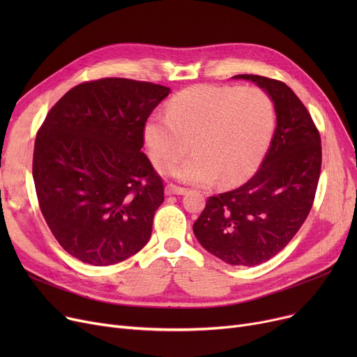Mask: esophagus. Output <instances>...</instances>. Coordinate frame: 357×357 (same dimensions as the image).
Segmentation results:
<instances>
[{"instance_id": "obj_1", "label": "esophagus", "mask_w": 357, "mask_h": 357, "mask_svg": "<svg viewBox=\"0 0 357 357\" xmlns=\"http://www.w3.org/2000/svg\"><path fill=\"white\" fill-rule=\"evenodd\" d=\"M165 194L166 195H183V194H186V190L181 188V186L169 183L165 186Z\"/></svg>"}]
</instances>
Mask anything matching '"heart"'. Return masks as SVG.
Here are the masks:
<instances>
[{
    "label": "heart",
    "instance_id": "1",
    "mask_svg": "<svg viewBox=\"0 0 357 357\" xmlns=\"http://www.w3.org/2000/svg\"><path fill=\"white\" fill-rule=\"evenodd\" d=\"M276 127L268 93L255 86H190L169 101L167 116H152L143 142L153 166L171 169L191 149L194 155L174 167L181 182L222 186L249 179L264 162Z\"/></svg>",
    "mask_w": 357,
    "mask_h": 357
}]
</instances>
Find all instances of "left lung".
Segmentation results:
<instances>
[{
	"mask_svg": "<svg viewBox=\"0 0 357 357\" xmlns=\"http://www.w3.org/2000/svg\"><path fill=\"white\" fill-rule=\"evenodd\" d=\"M272 98L276 128L256 175L240 188L210 197L194 222L201 246L233 266H256L282 250L303 226L321 171L320 133L284 82L237 75Z\"/></svg>",
	"mask_w": 357,
	"mask_h": 357,
	"instance_id": "obj_1",
	"label": "left lung"
}]
</instances>
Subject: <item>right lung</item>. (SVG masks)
I'll return each mask as SVG.
<instances>
[{
    "instance_id": "right-lung-1",
    "label": "right lung",
    "mask_w": 357,
    "mask_h": 357,
    "mask_svg": "<svg viewBox=\"0 0 357 357\" xmlns=\"http://www.w3.org/2000/svg\"><path fill=\"white\" fill-rule=\"evenodd\" d=\"M171 88L124 78L79 84L37 133L33 179L59 245L93 266L142 250L163 202L160 176L140 152L143 126Z\"/></svg>"
}]
</instances>
